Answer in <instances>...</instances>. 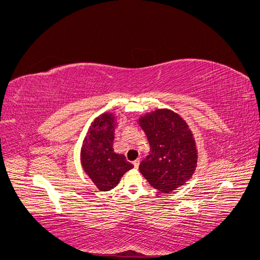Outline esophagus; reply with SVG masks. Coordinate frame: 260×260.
Here are the masks:
<instances>
[{"instance_id": "esophagus-1", "label": "esophagus", "mask_w": 260, "mask_h": 260, "mask_svg": "<svg viewBox=\"0 0 260 260\" xmlns=\"http://www.w3.org/2000/svg\"><path fill=\"white\" fill-rule=\"evenodd\" d=\"M133 166H135V168H139V166H140V160L137 159L136 161H133Z\"/></svg>"}]
</instances>
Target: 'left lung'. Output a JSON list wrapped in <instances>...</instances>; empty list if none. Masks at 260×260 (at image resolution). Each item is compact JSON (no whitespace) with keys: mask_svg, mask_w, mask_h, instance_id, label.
Returning <instances> with one entry per match:
<instances>
[{"mask_svg":"<svg viewBox=\"0 0 260 260\" xmlns=\"http://www.w3.org/2000/svg\"><path fill=\"white\" fill-rule=\"evenodd\" d=\"M151 151L140 172L156 190L170 193L192 178L198 149L187 123L170 109H156L139 119Z\"/></svg>","mask_w":260,"mask_h":260,"instance_id":"obj_1","label":"left lung"}]
</instances>
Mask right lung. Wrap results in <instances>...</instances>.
<instances>
[{
	"label": "right lung",
	"mask_w": 260,
	"mask_h": 260,
	"mask_svg": "<svg viewBox=\"0 0 260 260\" xmlns=\"http://www.w3.org/2000/svg\"><path fill=\"white\" fill-rule=\"evenodd\" d=\"M114 132L115 116L102 114L92 122L81 147L82 168L101 191L112 190L133 168L124 155L114 152Z\"/></svg>",
	"instance_id": "obj_1"
}]
</instances>
